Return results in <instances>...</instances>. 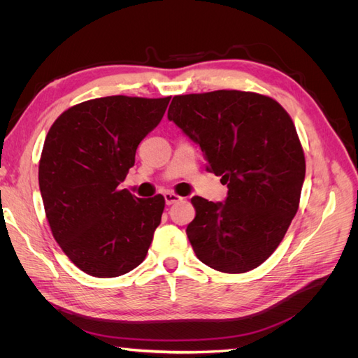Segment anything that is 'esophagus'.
I'll return each mask as SVG.
<instances>
[{
  "label": "esophagus",
  "instance_id": "obj_1",
  "mask_svg": "<svg viewBox=\"0 0 358 358\" xmlns=\"http://www.w3.org/2000/svg\"><path fill=\"white\" fill-rule=\"evenodd\" d=\"M164 199H166V204H169V206L183 200L180 196H178V194H175V192H166Z\"/></svg>",
  "mask_w": 358,
  "mask_h": 358
}]
</instances>
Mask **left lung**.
Returning a JSON list of instances; mask_svg holds the SVG:
<instances>
[{"label":"left lung","instance_id":"obj_1","mask_svg":"<svg viewBox=\"0 0 358 358\" xmlns=\"http://www.w3.org/2000/svg\"><path fill=\"white\" fill-rule=\"evenodd\" d=\"M222 176L225 203L192 197L187 236L197 258L224 273L263 264L297 213L306 161L294 122L276 100L245 91L173 96L167 113Z\"/></svg>","mask_w":358,"mask_h":358}]
</instances>
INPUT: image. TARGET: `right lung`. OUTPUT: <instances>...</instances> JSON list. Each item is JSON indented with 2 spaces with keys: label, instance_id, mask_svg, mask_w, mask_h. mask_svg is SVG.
Returning a JSON list of instances; mask_svg holds the SVG:
<instances>
[{
  "label": "right lung",
  "instance_id": "1",
  "mask_svg": "<svg viewBox=\"0 0 358 358\" xmlns=\"http://www.w3.org/2000/svg\"><path fill=\"white\" fill-rule=\"evenodd\" d=\"M170 99L88 100L62 112L49 129L38 164L41 199L53 237L85 273L121 276L148 254L166 200L159 194L137 199L119 183Z\"/></svg>",
  "mask_w": 358,
  "mask_h": 358
}]
</instances>
